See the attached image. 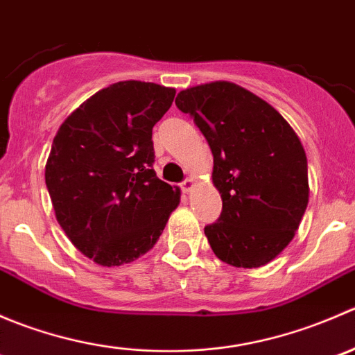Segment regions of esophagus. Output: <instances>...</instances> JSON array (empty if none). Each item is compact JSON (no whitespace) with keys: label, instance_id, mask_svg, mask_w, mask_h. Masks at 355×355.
<instances>
[{"label":"esophagus","instance_id":"esophagus-1","mask_svg":"<svg viewBox=\"0 0 355 355\" xmlns=\"http://www.w3.org/2000/svg\"><path fill=\"white\" fill-rule=\"evenodd\" d=\"M194 185H196V182L192 180V178H187V180L182 182V184H180L182 192H184V194H189V192H191L192 189H194Z\"/></svg>","mask_w":355,"mask_h":355}]
</instances>
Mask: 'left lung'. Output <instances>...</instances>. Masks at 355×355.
<instances>
[{
    "instance_id": "1",
    "label": "left lung",
    "mask_w": 355,
    "mask_h": 355,
    "mask_svg": "<svg viewBox=\"0 0 355 355\" xmlns=\"http://www.w3.org/2000/svg\"><path fill=\"white\" fill-rule=\"evenodd\" d=\"M213 153L223 209L204 228L218 259L259 268L290 244L307 202V157L288 121L264 99L227 80L178 92Z\"/></svg>"
}]
</instances>
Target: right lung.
Returning <instances> with one entry per match:
<instances>
[{"instance_id":"right-lung-1","label":"right lung","mask_w":355,"mask_h":355,"mask_svg":"<svg viewBox=\"0 0 355 355\" xmlns=\"http://www.w3.org/2000/svg\"><path fill=\"white\" fill-rule=\"evenodd\" d=\"M173 98L153 82H116L71 111L53 139L44 175L56 220L101 266L153 249L180 202V189L153 170V127Z\"/></svg>"}]
</instances>
